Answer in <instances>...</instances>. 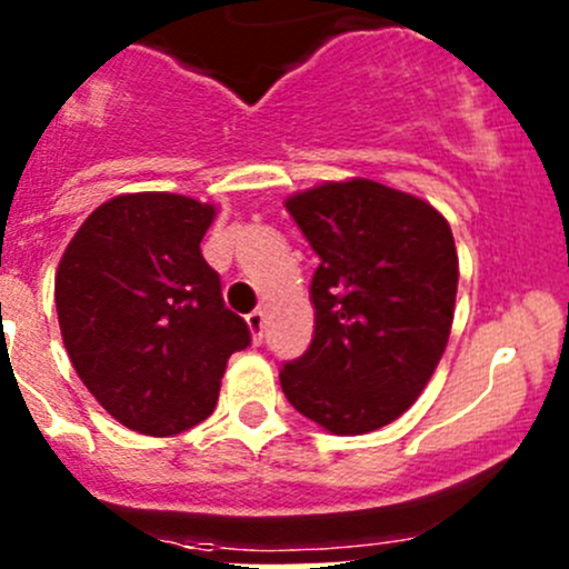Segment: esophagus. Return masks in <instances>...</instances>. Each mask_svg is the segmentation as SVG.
<instances>
[{
	"mask_svg": "<svg viewBox=\"0 0 569 569\" xmlns=\"http://www.w3.org/2000/svg\"><path fill=\"white\" fill-rule=\"evenodd\" d=\"M248 325H250V332H252V338H256V341H261L263 338V311H250L248 313Z\"/></svg>",
	"mask_w": 569,
	"mask_h": 569,
	"instance_id": "obj_1",
	"label": "esophagus"
}]
</instances>
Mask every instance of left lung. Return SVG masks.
<instances>
[{"instance_id":"obj_1","label":"left lung","mask_w":569,"mask_h":569,"mask_svg":"<svg viewBox=\"0 0 569 569\" xmlns=\"http://www.w3.org/2000/svg\"><path fill=\"white\" fill-rule=\"evenodd\" d=\"M286 209L319 267L313 341L280 366V388L332 435L375 432L443 358L460 278L451 228L423 200L366 178L321 183Z\"/></svg>"}]
</instances>
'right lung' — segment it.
<instances>
[{
	"instance_id": "1",
	"label": "right lung",
	"mask_w": 569,
	"mask_h": 569,
	"mask_svg": "<svg viewBox=\"0 0 569 569\" xmlns=\"http://www.w3.org/2000/svg\"><path fill=\"white\" fill-rule=\"evenodd\" d=\"M214 206L170 192L118 194L62 252L54 302L79 380L142 435H178L214 412L248 321L226 308L200 239Z\"/></svg>"
}]
</instances>
